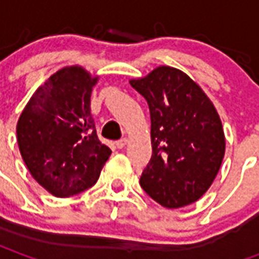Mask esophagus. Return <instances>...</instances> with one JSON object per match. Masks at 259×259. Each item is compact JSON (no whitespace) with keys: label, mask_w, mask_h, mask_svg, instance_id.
Segmentation results:
<instances>
[{"label":"esophagus","mask_w":259,"mask_h":259,"mask_svg":"<svg viewBox=\"0 0 259 259\" xmlns=\"http://www.w3.org/2000/svg\"><path fill=\"white\" fill-rule=\"evenodd\" d=\"M126 144H127V139H122V140H119L115 143V146H116V148H119V150H122Z\"/></svg>","instance_id":"obj_1"}]
</instances>
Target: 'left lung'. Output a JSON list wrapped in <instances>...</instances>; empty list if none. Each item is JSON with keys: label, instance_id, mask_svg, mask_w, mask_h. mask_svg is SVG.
<instances>
[{"label": "left lung", "instance_id": "left-lung-1", "mask_svg": "<svg viewBox=\"0 0 259 259\" xmlns=\"http://www.w3.org/2000/svg\"><path fill=\"white\" fill-rule=\"evenodd\" d=\"M130 84L146 98L151 116L152 155L141 187L166 208L189 205L211 187L225 155L217 109L200 85L170 66Z\"/></svg>", "mask_w": 259, "mask_h": 259}]
</instances>
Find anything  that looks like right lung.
<instances>
[{
  "label": "right lung",
  "instance_id": "right-lung-1",
  "mask_svg": "<svg viewBox=\"0 0 259 259\" xmlns=\"http://www.w3.org/2000/svg\"><path fill=\"white\" fill-rule=\"evenodd\" d=\"M97 80L80 66L61 69L37 89L18 120L26 166L55 197L76 195L96 185L111 155L98 140L90 112Z\"/></svg>",
  "mask_w": 259,
  "mask_h": 259
}]
</instances>
